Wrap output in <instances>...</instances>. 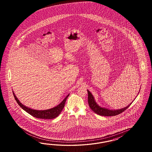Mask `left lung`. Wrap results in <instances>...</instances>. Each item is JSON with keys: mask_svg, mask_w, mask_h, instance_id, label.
<instances>
[{"mask_svg": "<svg viewBox=\"0 0 152 152\" xmlns=\"http://www.w3.org/2000/svg\"><path fill=\"white\" fill-rule=\"evenodd\" d=\"M88 105L91 109L92 110L94 113H95L98 115H101V116H115V115H118L122 112L124 111L126 109L128 108V107L132 104V102L129 104L128 106H126L124 108L120 109L118 110H110L108 109L107 108L102 107L101 106H99L95 100V99L93 96L92 94L88 90ZM138 92V94H139ZM135 100V99H134Z\"/></svg>", "mask_w": 152, "mask_h": 152, "instance_id": "1", "label": "left lung"}]
</instances>
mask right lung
Here are the masks:
<instances>
[{
	"label": "right lung",
	"mask_w": 152,
	"mask_h": 152,
	"mask_svg": "<svg viewBox=\"0 0 152 152\" xmlns=\"http://www.w3.org/2000/svg\"><path fill=\"white\" fill-rule=\"evenodd\" d=\"M13 94L14 98L17 101V102L18 104L24 110L26 111L28 114H29L30 115H32L36 118L44 119H54L56 117H57L61 113L62 109H64L66 99L69 96V94L68 95H67L64 99V100L62 101L59 105H58L57 106L54 107L52 109L44 110H34V109H31L29 107H28L27 106L23 105V104H22L17 99V97L14 94L13 91Z\"/></svg>",
	"instance_id": "right-lung-1"
}]
</instances>
